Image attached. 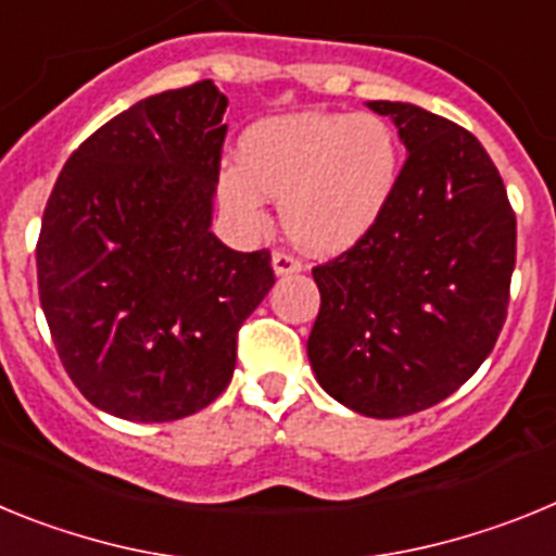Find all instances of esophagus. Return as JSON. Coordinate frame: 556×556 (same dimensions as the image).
I'll return each mask as SVG.
<instances>
[{"instance_id":"esophagus-1","label":"esophagus","mask_w":556,"mask_h":556,"mask_svg":"<svg viewBox=\"0 0 556 556\" xmlns=\"http://www.w3.org/2000/svg\"><path fill=\"white\" fill-rule=\"evenodd\" d=\"M273 269H275V275H294V273H301L303 269V264L298 262V258H294V255H289L287 250H275L273 253Z\"/></svg>"}]
</instances>
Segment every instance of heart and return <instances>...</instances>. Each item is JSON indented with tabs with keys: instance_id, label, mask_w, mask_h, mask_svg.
<instances>
[{
	"instance_id": "obj_1",
	"label": "heart",
	"mask_w": 556,
	"mask_h": 556,
	"mask_svg": "<svg viewBox=\"0 0 556 556\" xmlns=\"http://www.w3.org/2000/svg\"><path fill=\"white\" fill-rule=\"evenodd\" d=\"M239 161L219 175V198L233 217L262 225L264 194L283 200L292 242L339 253L384 214L397 180V139L370 113H289L255 122L239 141Z\"/></svg>"
}]
</instances>
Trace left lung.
I'll list each match as a JSON object with an SVG mask.
<instances>
[{"label":"left lung","instance_id":"obj_1","mask_svg":"<svg viewBox=\"0 0 556 556\" xmlns=\"http://www.w3.org/2000/svg\"><path fill=\"white\" fill-rule=\"evenodd\" d=\"M367 108L395 122L409 155L376 228L312 269L320 314L308 362L339 404L390 420L445 401L493 351L515 211L473 132L409 102Z\"/></svg>","mask_w":556,"mask_h":556}]
</instances>
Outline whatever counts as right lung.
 <instances>
[{"mask_svg": "<svg viewBox=\"0 0 556 556\" xmlns=\"http://www.w3.org/2000/svg\"><path fill=\"white\" fill-rule=\"evenodd\" d=\"M211 80L147 97L72 152L43 208L38 294L68 378L108 415L166 424L223 395L273 289L269 250L211 233L228 125Z\"/></svg>", "mask_w": 556, "mask_h": 556, "instance_id": "right-lung-1", "label": "right lung"}]
</instances>
